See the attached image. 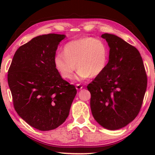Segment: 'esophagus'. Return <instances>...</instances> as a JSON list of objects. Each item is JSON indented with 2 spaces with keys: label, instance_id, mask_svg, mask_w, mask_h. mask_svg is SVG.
<instances>
[{
  "label": "esophagus",
  "instance_id": "34e87169",
  "mask_svg": "<svg viewBox=\"0 0 155 155\" xmlns=\"http://www.w3.org/2000/svg\"><path fill=\"white\" fill-rule=\"evenodd\" d=\"M76 88H77V90H81V89L83 88V86L81 85H80V84H77V85H76Z\"/></svg>",
  "mask_w": 155,
  "mask_h": 155
}]
</instances>
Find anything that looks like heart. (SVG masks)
Returning <instances> with one entry per match:
<instances>
[{"instance_id": "1", "label": "heart", "mask_w": 155, "mask_h": 155, "mask_svg": "<svg viewBox=\"0 0 155 155\" xmlns=\"http://www.w3.org/2000/svg\"><path fill=\"white\" fill-rule=\"evenodd\" d=\"M109 60V50L103 41L85 37L70 41L64 47V54L59 53L54 57V64L64 78L70 79L78 69L75 78L85 80L101 74ZM77 66H75V65Z\"/></svg>"}]
</instances>
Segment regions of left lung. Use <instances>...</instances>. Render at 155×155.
<instances>
[{
  "label": "left lung",
  "instance_id": "left-lung-1",
  "mask_svg": "<svg viewBox=\"0 0 155 155\" xmlns=\"http://www.w3.org/2000/svg\"><path fill=\"white\" fill-rule=\"evenodd\" d=\"M109 46L105 69L87 85L96 121L109 130L123 128L140 112L147 87V76L138 50L113 34L104 33Z\"/></svg>",
  "mask_w": 155,
  "mask_h": 155
}]
</instances>
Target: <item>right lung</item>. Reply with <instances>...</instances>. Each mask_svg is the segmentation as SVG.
I'll return each mask as SVG.
<instances>
[{"mask_svg": "<svg viewBox=\"0 0 155 155\" xmlns=\"http://www.w3.org/2000/svg\"><path fill=\"white\" fill-rule=\"evenodd\" d=\"M65 35H39L15 52L7 81L14 107L21 118L40 130L59 127L69 115L75 86L61 78L54 64Z\"/></svg>", "mask_w": 155, "mask_h": 155, "instance_id": "obj_1", "label": "right lung"}]
</instances>
